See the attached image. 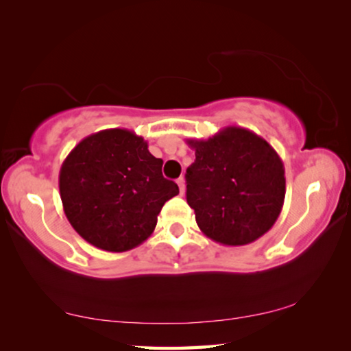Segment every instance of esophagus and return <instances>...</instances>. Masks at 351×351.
<instances>
[{
  "instance_id": "34e87169",
  "label": "esophagus",
  "mask_w": 351,
  "mask_h": 351,
  "mask_svg": "<svg viewBox=\"0 0 351 351\" xmlns=\"http://www.w3.org/2000/svg\"><path fill=\"white\" fill-rule=\"evenodd\" d=\"M176 182H178V186H180V192H181V195H184V192H186V184H184V178L182 176H180L176 180Z\"/></svg>"
}]
</instances>
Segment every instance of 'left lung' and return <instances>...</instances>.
<instances>
[{"mask_svg": "<svg viewBox=\"0 0 351 351\" xmlns=\"http://www.w3.org/2000/svg\"><path fill=\"white\" fill-rule=\"evenodd\" d=\"M195 162L186 170L187 203L203 234L239 247L264 236L281 214L285 165L253 131L226 126L208 141L189 138Z\"/></svg>", "mask_w": 351, "mask_h": 351, "instance_id": "8db88e82", "label": "left lung"}]
</instances>
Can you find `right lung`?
I'll use <instances>...</instances> for the list:
<instances>
[{"label": "right lung", "mask_w": 351, "mask_h": 351, "mask_svg": "<svg viewBox=\"0 0 351 351\" xmlns=\"http://www.w3.org/2000/svg\"><path fill=\"white\" fill-rule=\"evenodd\" d=\"M162 164L132 131L114 128L82 138L59 171L70 225L106 252L138 247L152 236L165 202L180 193L162 176Z\"/></svg>", "instance_id": "1"}]
</instances>
